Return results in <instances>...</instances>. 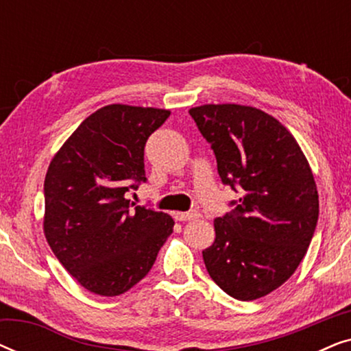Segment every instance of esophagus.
Returning a JSON list of instances; mask_svg holds the SVG:
<instances>
[{
	"label": "esophagus",
	"mask_w": 351,
	"mask_h": 351,
	"mask_svg": "<svg viewBox=\"0 0 351 351\" xmlns=\"http://www.w3.org/2000/svg\"><path fill=\"white\" fill-rule=\"evenodd\" d=\"M176 219L180 220V222H189V220H195L199 217V214L196 210H191V213H176Z\"/></svg>",
	"instance_id": "1"
}]
</instances>
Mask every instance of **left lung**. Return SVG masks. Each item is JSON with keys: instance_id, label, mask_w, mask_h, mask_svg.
Returning <instances> with one entry per match:
<instances>
[{"instance_id": "left-lung-1", "label": "left lung", "mask_w": 351, "mask_h": 351, "mask_svg": "<svg viewBox=\"0 0 351 351\" xmlns=\"http://www.w3.org/2000/svg\"><path fill=\"white\" fill-rule=\"evenodd\" d=\"M189 113L214 150L220 179L241 191L232 213L214 220L204 265L228 295L261 299L289 280L313 238V172L294 136L262 110L208 104Z\"/></svg>"}]
</instances>
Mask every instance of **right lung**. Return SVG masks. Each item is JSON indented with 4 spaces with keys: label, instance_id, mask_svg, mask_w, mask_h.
<instances>
[{
    "label": "right lung",
    "instance_id": "1",
    "mask_svg": "<svg viewBox=\"0 0 351 351\" xmlns=\"http://www.w3.org/2000/svg\"><path fill=\"white\" fill-rule=\"evenodd\" d=\"M169 110L113 104L76 128L45 179V234L84 289L114 297L145 278L174 228L171 215L136 206L143 150Z\"/></svg>",
    "mask_w": 351,
    "mask_h": 351
}]
</instances>
